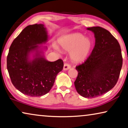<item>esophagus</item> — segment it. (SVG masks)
Here are the masks:
<instances>
[{"label":"esophagus","instance_id":"34e87169","mask_svg":"<svg viewBox=\"0 0 128 128\" xmlns=\"http://www.w3.org/2000/svg\"><path fill=\"white\" fill-rule=\"evenodd\" d=\"M70 68V65L69 64H68V63H65V64H64V67H63L64 70H69Z\"/></svg>","mask_w":128,"mask_h":128}]
</instances>
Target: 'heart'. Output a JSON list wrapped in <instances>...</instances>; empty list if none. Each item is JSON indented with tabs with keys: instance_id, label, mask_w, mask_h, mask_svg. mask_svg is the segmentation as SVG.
Here are the masks:
<instances>
[{
	"instance_id": "1",
	"label": "heart",
	"mask_w": 128,
	"mask_h": 128,
	"mask_svg": "<svg viewBox=\"0 0 128 128\" xmlns=\"http://www.w3.org/2000/svg\"><path fill=\"white\" fill-rule=\"evenodd\" d=\"M60 43L64 50L70 52V58L75 62L84 60L92 48L91 40L78 33L65 36L60 39ZM54 48L58 52H60L58 46H55Z\"/></svg>"
}]
</instances>
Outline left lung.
Returning a JSON list of instances; mask_svg holds the SVG:
<instances>
[{
    "label": "left lung",
    "instance_id": "obj_1",
    "mask_svg": "<svg viewBox=\"0 0 128 128\" xmlns=\"http://www.w3.org/2000/svg\"><path fill=\"white\" fill-rule=\"evenodd\" d=\"M94 34L95 43L86 60L76 66L78 75L74 82L78 94L92 98L104 95L115 86L122 66L118 42L108 30L88 28Z\"/></svg>",
    "mask_w": 128,
    "mask_h": 128
}]
</instances>
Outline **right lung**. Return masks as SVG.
I'll use <instances>...</instances> for the list:
<instances>
[{
    "label": "right lung",
    "instance_id": "obj_1",
    "mask_svg": "<svg viewBox=\"0 0 128 128\" xmlns=\"http://www.w3.org/2000/svg\"><path fill=\"white\" fill-rule=\"evenodd\" d=\"M48 40L43 24L28 26L10 47L7 68L11 82L20 92L30 96H41L49 92L58 74L63 68L62 60L45 59L44 49Z\"/></svg>",
    "mask_w": 128,
    "mask_h": 128
}]
</instances>
